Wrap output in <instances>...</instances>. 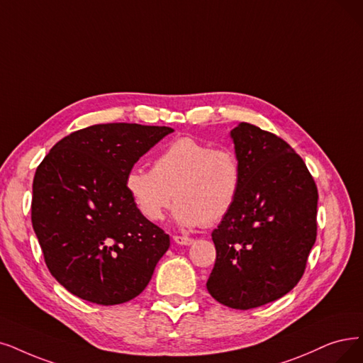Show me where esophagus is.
I'll list each match as a JSON object with an SVG mask.
<instances>
[{
  "instance_id": "1",
  "label": "esophagus",
  "mask_w": 363,
  "mask_h": 363,
  "mask_svg": "<svg viewBox=\"0 0 363 363\" xmlns=\"http://www.w3.org/2000/svg\"><path fill=\"white\" fill-rule=\"evenodd\" d=\"M172 240L176 241L177 244H182V245H191L194 242V238H189V237H183V235H174Z\"/></svg>"
}]
</instances>
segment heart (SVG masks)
<instances>
[{
	"label": "heart",
	"instance_id": "heart-1",
	"mask_svg": "<svg viewBox=\"0 0 363 363\" xmlns=\"http://www.w3.org/2000/svg\"><path fill=\"white\" fill-rule=\"evenodd\" d=\"M241 186L237 152L192 137L171 141L150 169L133 168L125 176L126 194L144 219L162 220L176 198L172 214L184 228L219 223L234 208Z\"/></svg>",
	"mask_w": 363,
	"mask_h": 363
}]
</instances>
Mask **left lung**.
<instances>
[{
    "label": "left lung",
    "instance_id": "8db88e82",
    "mask_svg": "<svg viewBox=\"0 0 363 363\" xmlns=\"http://www.w3.org/2000/svg\"><path fill=\"white\" fill-rule=\"evenodd\" d=\"M242 164L234 208L213 234L207 289L223 306L250 310L298 284L317 237V186L302 157L272 133L241 122L230 131Z\"/></svg>",
    "mask_w": 363,
    "mask_h": 363
}]
</instances>
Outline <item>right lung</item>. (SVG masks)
<instances>
[{
  "label": "right lung",
  "instance_id": "1",
  "mask_svg": "<svg viewBox=\"0 0 363 363\" xmlns=\"http://www.w3.org/2000/svg\"><path fill=\"white\" fill-rule=\"evenodd\" d=\"M172 131L92 125L57 141L37 167L33 228L50 274L72 295L116 306L149 284L169 235L137 211L125 176Z\"/></svg>",
  "mask_w": 363,
  "mask_h": 363
}]
</instances>
